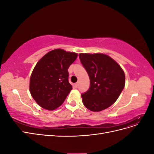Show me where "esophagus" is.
Wrapping results in <instances>:
<instances>
[{"label":"esophagus","mask_w":154,"mask_h":154,"mask_svg":"<svg viewBox=\"0 0 154 154\" xmlns=\"http://www.w3.org/2000/svg\"><path fill=\"white\" fill-rule=\"evenodd\" d=\"M78 86H79V82H77L75 83V87H78Z\"/></svg>","instance_id":"1"}]
</instances>
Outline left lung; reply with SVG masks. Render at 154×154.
<instances>
[{"mask_svg":"<svg viewBox=\"0 0 154 154\" xmlns=\"http://www.w3.org/2000/svg\"><path fill=\"white\" fill-rule=\"evenodd\" d=\"M81 63L90 78V88L82 94L87 109L100 112L118 100L125 84L122 68L114 59L103 53H80Z\"/></svg>","mask_w":154,"mask_h":154,"instance_id":"1","label":"left lung"}]
</instances>
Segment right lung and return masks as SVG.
<instances>
[{
	"label": "right lung",
	"mask_w": 154,
	"mask_h": 154,
	"mask_svg": "<svg viewBox=\"0 0 154 154\" xmlns=\"http://www.w3.org/2000/svg\"><path fill=\"white\" fill-rule=\"evenodd\" d=\"M78 54L57 49L45 54L34 67L29 81V91L36 103L53 110L61 105L72 87L68 77V69Z\"/></svg>",
	"instance_id": "obj_1"
}]
</instances>
